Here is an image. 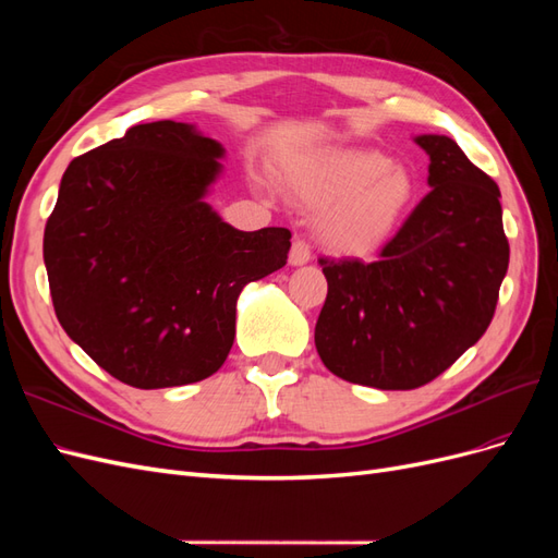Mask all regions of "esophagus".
<instances>
[{"instance_id": "obj_1", "label": "esophagus", "mask_w": 558, "mask_h": 558, "mask_svg": "<svg viewBox=\"0 0 558 558\" xmlns=\"http://www.w3.org/2000/svg\"><path fill=\"white\" fill-rule=\"evenodd\" d=\"M312 260V248H310V244L302 240V238H298L295 242H293V246H291V253H289V263L293 265V267H300V265H307Z\"/></svg>"}]
</instances>
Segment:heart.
I'll return each instance as SVG.
<instances>
[{"label":"heart","instance_id":"heart-1","mask_svg":"<svg viewBox=\"0 0 558 558\" xmlns=\"http://www.w3.org/2000/svg\"><path fill=\"white\" fill-rule=\"evenodd\" d=\"M283 179L302 205L324 207L318 216L320 242L349 256L375 251L414 197L412 177L369 148L328 150L298 160Z\"/></svg>","mask_w":558,"mask_h":558}]
</instances>
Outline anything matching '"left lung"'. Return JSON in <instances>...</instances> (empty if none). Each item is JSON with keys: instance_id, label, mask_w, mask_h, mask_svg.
<instances>
[{"instance_id": "8db88e82", "label": "left lung", "mask_w": 558, "mask_h": 558, "mask_svg": "<svg viewBox=\"0 0 558 558\" xmlns=\"http://www.w3.org/2000/svg\"><path fill=\"white\" fill-rule=\"evenodd\" d=\"M430 193L375 263L318 258L328 295L314 342L332 375L410 391L475 344L492 324L510 244L496 181L445 134H418Z\"/></svg>"}]
</instances>
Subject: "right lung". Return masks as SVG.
Segmentation results:
<instances>
[{
  "instance_id": "right-lung-1",
  "label": "right lung",
  "mask_w": 558,
  "mask_h": 558,
  "mask_svg": "<svg viewBox=\"0 0 558 558\" xmlns=\"http://www.w3.org/2000/svg\"><path fill=\"white\" fill-rule=\"evenodd\" d=\"M223 156L195 125L158 121L62 174L44 230L56 316L128 386L211 377L232 349L242 289L289 258V230L242 232L205 202Z\"/></svg>"
}]
</instances>
